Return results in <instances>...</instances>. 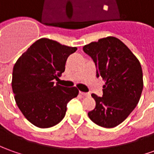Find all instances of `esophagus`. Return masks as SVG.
I'll return each mask as SVG.
<instances>
[{
    "label": "esophagus",
    "instance_id": "obj_1",
    "mask_svg": "<svg viewBox=\"0 0 154 154\" xmlns=\"http://www.w3.org/2000/svg\"><path fill=\"white\" fill-rule=\"evenodd\" d=\"M80 94H81L82 97H88V96H89V94H88V93H83V92H80Z\"/></svg>",
    "mask_w": 154,
    "mask_h": 154
}]
</instances>
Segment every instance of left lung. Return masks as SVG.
<instances>
[{
	"instance_id": "1",
	"label": "left lung",
	"mask_w": 154,
	"mask_h": 154,
	"mask_svg": "<svg viewBox=\"0 0 154 154\" xmlns=\"http://www.w3.org/2000/svg\"><path fill=\"white\" fill-rule=\"evenodd\" d=\"M93 59L97 77L105 81L103 96L94 94L95 108L88 113L93 122L112 128L125 121L137 104L143 88V70L137 58L119 38L107 37L83 46Z\"/></svg>"
}]
</instances>
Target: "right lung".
I'll return each instance as SVG.
<instances>
[{
	"instance_id": "obj_1",
	"label": "right lung",
	"mask_w": 154,
	"mask_h": 154,
	"mask_svg": "<svg viewBox=\"0 0 154 154\" xmlns=\"http://www.w3.org/2000/svg\"><path fill=\"white\" fill-rule=\"evenodd\" d=\"M77 49L43 38L34 42L14 65L11 88L25 118L39 128L57 125L67 103L78 94L76 87L66 88L54 80L65 72L66 60Z\"/></svg>"
}]
</instances>
